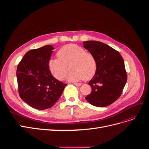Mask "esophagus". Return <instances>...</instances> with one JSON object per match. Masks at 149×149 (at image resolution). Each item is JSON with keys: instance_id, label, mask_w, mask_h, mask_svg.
<instances>
[{"instance_id": "esophagus-1", "label": "esophagus", "mask_w": 149, "mask_h": 149, "mask_svg": "<svg viewBox=\"0 0 149 149\" xmlns=\"http://www.w3.org/2000/svg\"><path fill=\"white\" fill-rule=\"evenodd\" d=\"M74 84L75 85V86H80L81 85V83H74Z\"/></svg>"}]
</instances>
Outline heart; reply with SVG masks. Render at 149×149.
Returning <instances> with one entry per match:
<instances>
[{
    "mask_svg": "<svg viewBox=\"0 0 149 149\" xmlns=\"http://www.w3.org/2000/svg\"><path fill=\"white\" fill-rule=\"evenodd\" d=\"M56 59L49 61L48 67L52 74L59 80H63L69 67L71 69L68 79L79 81L91 79L97 70L96 58L91 52L77 45L70 44L62 47L57 53Z\"/></svg>",
    "mask_w": 149,
    "mask_h": 149,
    "instance_id": "heart-1",
    "label": "heart"
}]
</instances>
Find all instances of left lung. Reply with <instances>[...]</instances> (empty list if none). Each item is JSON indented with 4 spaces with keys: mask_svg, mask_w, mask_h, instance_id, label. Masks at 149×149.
I'll list each match as a JSON object with an SVG mask.
<instances>
[{
    "mask_svg": "<svg viewBox=\"0 0 149 149\" xmlns=\"http://www.w3.org/2000/svg\"><path fill=\"white\" fill-rule=\"evenodd\" d=\"M83 45L97 62L96 73L88 83L92 91L85 99L94 106H109L120 96L127 82L123 58L118 51L100 42H83Z\"/></svg>",
    "mask_w": 149,
    "mask_h": 149,
    "instance_id": "1",
    "label": "left lung"
}]
</instances>
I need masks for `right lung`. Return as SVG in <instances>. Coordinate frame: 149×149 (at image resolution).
Here are the masks:
<instances>
[{
	"label": "right lung",
	"instance_id": "add662e5",
	"mask_svg": "<svg viewBox=\"0 0 149 149\" xmlns=\"http://www.w3.org/2000/svg\"><path fill=\"white\" fill-rule=\"evenodd\" d=\"M54 48L45 45L25 53L17 66V78L20 98L35 109L52 107L66 86L52 76L48 67Z\"/></svg>",
	"mask_w": 149,
	"mask_h": 149
}]
</instances>
